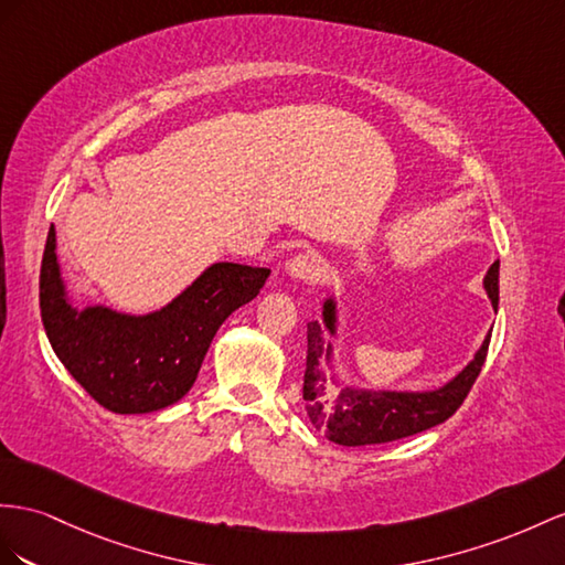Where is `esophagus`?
I'll return each instance as SVG.
<instances>
[{
  "instance_id": "34e87169",
  "label": "esophagus",
  "mask_w": 565,
  "mask_h": 565,
  "mask_svg": "<svg viewBox=\"0 0 565 565\" xmlns=\"http://www.w3.org/2000/svg\"><path fill=\"white\" fill-rule=\"evenodd\" d=\"M284 269H286L288 277H294L298 281L317 284V281H320V277H322L324 265H322V259L317 257L315 253H300V255L288 259Z\"/></svg>"
}]
</instances>
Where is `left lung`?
<instances>
[{
  "label": "left lung",
  "instance_id": "obj_1",
  "mask_svg": "<svg viewBox=\"0 0 565 565\" xmlns=\"http://www.w3.org/2000/svg\"><path fill=\"white\" fill-rule=\"evenodd\" d=\"M484 291L491 308H499V263L489 267L484 277ZM337 300L327 298L322 308V322H308V363L306 380H302V398L310 423L324 431V437L341 446H367L386 444L403 437H413L434 425L448 420L466 401L470 388L482 372L489 339L484 337L480 351L462 367L451 382H446L431 392H377V388H358L353 384H341V388H329L327 367L334 363V345L327 341L328 329L337 337ZM330 380H334L331 374Z\"/></svg>",
  "mask_w": 565,
  "mask_h": 565
}]
</instances>
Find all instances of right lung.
Instances as JSON below:
<instances>
[{"mask_svg": "<svg viewBox=\"0 0 565 565\" xmlns=\"http://www.w3.org/2000/svg\"><path fill=\"white\" fill-rule=\"evenodd\" d=\"M269 269L214 263L164 308L126 315L68 300L50 226L40 267V315L56 358L99 406L140 415L181 401L198 377L216 329L250 302Z\"/></svg>", "mask_w": 565, "mask_h": 565, "instance_id": "1", "label": "right lung"}]
</instances>
